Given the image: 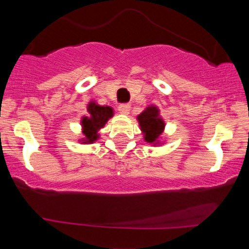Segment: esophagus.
<instances>
[{"mask_svg": "<svg viewBox=\"0 0 249 249\" xmlns=\"http://www.w3.org/2000/svg\"><path fill=\"white\" fill-rule=\"evenodd\" d=\"M130 108H131V106H130L129 104H123V105H119V107H118V110H119L122 114H129Z\"/></svg>", "mask_w": 249, "mask_h": 249, "instance_id": "esophagus-1", "label": "esophagus"}]
</instances>
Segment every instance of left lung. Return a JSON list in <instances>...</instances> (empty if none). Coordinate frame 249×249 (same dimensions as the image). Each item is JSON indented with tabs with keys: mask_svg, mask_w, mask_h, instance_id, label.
I'll return each instance as SVG.
<instances>
[{
	"mask_svg": "<svg viewBox=\"0 0 249 249\" xmlns=\"http://www.w3.org/2000/svg\"><path fill=\"white\" fill-rule=\"evenodd\" d=\"M141 131L143 132L145 142L150 144H159L160 136L164 132L165 123L160 117L158 107L149 106L137 117Z\"/></svg>",
	"mask_w": 249,
	"mask_h": 249,
	"instance_id": "obj_1",
	"label": "left lung"
}]
</instances>
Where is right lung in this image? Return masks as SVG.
<instances>
[{
	"mask_svg": "<svg viewBox=\"0 0 249 249\" xmlns=\"http://www.w3.org/2000/svg\"><path fill=\"white\" fill-rule=\"evenodd\" d=\"M87 117H83L82 123L83 130V143H92L99 139V130L105 126L109 118L113 117V109L109 106H100L96 102L91 101L88 105Z\"/></svg>",
	"mask_w": 249,
	"mask_h": 249,
	"instance_id": "obj_1",
	"label": "right lung"
}]
</instances>
